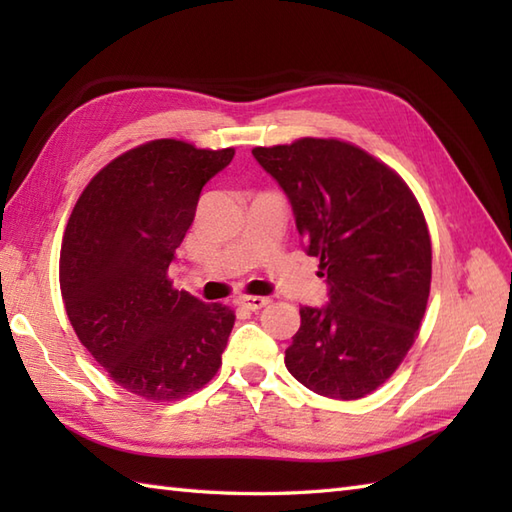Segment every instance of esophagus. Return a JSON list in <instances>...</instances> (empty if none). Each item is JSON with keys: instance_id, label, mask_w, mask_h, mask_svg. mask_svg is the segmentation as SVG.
<instances>
[{"instance_id": "1", "label": "esophagus", "mask_w": 512, "mask_h": 512, "mask_svg": "<svg viewBox=\"0 0 512 512\" xmlns=\"http://www.w3.org/2000/svg\"><path fill=\"white\" fill-rule=\"evenodd\" d=\"M237 303H239V306H242V308H246V310L257 312V310H262L264 306H268L270 299H268V297H239Z\"/></svg>"}]
</instances>
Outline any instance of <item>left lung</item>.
Masks as SVG:
<instances>
[{"instance_id":"obj_1","label":"left lung","mask_w":512,"mask_h":512,"mask_svg":"<svg viewBox=\"0 0 512 512\" xmlns=\"http://www.w3.org/2000/svg\"><path fill=\"white\" fill-rule=\"evenodd\" d=\"M292 206L303 248L319 257L328 303L303 306L286 367L314 394L356 400L396 372L431 286V239L396 171L341 140L255 147Z\"/></svg>"}]
</instances>
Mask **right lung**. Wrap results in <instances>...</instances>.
I'll list each match as a JSON object with an SVG mask.
<instances>
[{
	"mask_svg": "<svg viewBox=\"0 0 512 512\" xmlns=\"http://www.w3.org/2000/svg\"><path fill=\"white\" fill-rule=\"evenodd\" d=\"M235 149L151 140L103 167L65 228L59 279L79 341L114 383L147 400H178L222 363L235 314L171 286L167 270L202 187Z\"/></svg>",
	"mask_w": 512,
	"mask_h": 512,
	"instance_id": "obj_1",
	"label": "right lung"
}]
</instances>
